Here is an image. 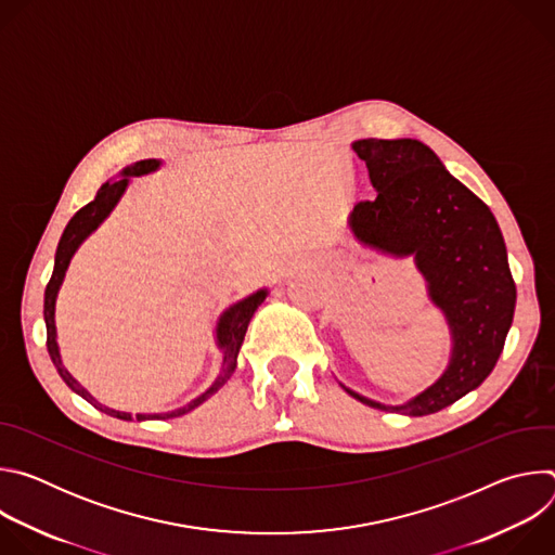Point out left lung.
I'll return each instance as SVG.
<instances>
[{"label": "left lung", "instance_id": "1", "mask_svg": "<svg viewBox=\"0 0 555 555\" xmlns=\"http://www.w3.org/2000/svg\"><path fill=\"white\" fill-rule=\"evenodd\" d=\"M351 149L377 193L353 206V240L382 257L413 259L448 325L450 356L433 384L400 404L340 386L371 409L430 415L479 388L503 351L516 307L505 240L492 210L424 142L366 138Z\"/></svg>", "mask_w": 555, "mask_h": 555}]
</instances>
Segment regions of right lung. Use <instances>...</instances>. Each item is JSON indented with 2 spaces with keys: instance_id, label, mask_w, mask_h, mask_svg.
Here are the masks:
<instances>
[{
  "instance_id": "obj_1",
  "label": "right lung",
  "mask_w": 555,
  "mask_h": 555,
  "mask_svg": "<svg viewBox=\"0 0 555 555\" xmlns=\"http://www.w3.org/2000/svg\"><path fill=\"white\" fill-rule=\"evenodd\" d=\"M165 167L163 160H155V157H149V160H140V163H133L131 167H125L120 169L114 178H109L96 193V197L83 206L81 210H78L65 225L61 240H59V246H56V253H54V270H52V276H50V283L46 287V294H43V321H46V334H48V353H50V360L52 364L56 366L59 375L63 377V382L76 392L81 395V398L86 402H90L94 409L112 415V417H118V420H125V422H149V420H173V417H180V415H186L191 413L193 409H197L199 404H204L208 398H212V395L230 379V375L234 373L236 369V358H240V349L244 345V338H246V332H248V325H250V319L255 315L257 307L268 298L270 289L268 287H259L257 292L234 300L232 305H228L215 321V330H212V338H215V347L219 349L221 353V366H219V373L217 377L212 379V384L199 392L197 398H193L191 402H186L184 406H178L173 411H167V413H127V411H116V409H109L105 404H101L94 395L78 382L63 364V358H61V349H59V336H56V298H59V292H61V285L65 281V274H67V268L74 259V255L78 253V248L83 246V242L88 240L90 234H94L101 223L114 212V208L120 204V199L125 197L127 189L131 186V180L133 178H142V176H149V173H155L160 171Z\"/></svg>"
}]
</instances>
